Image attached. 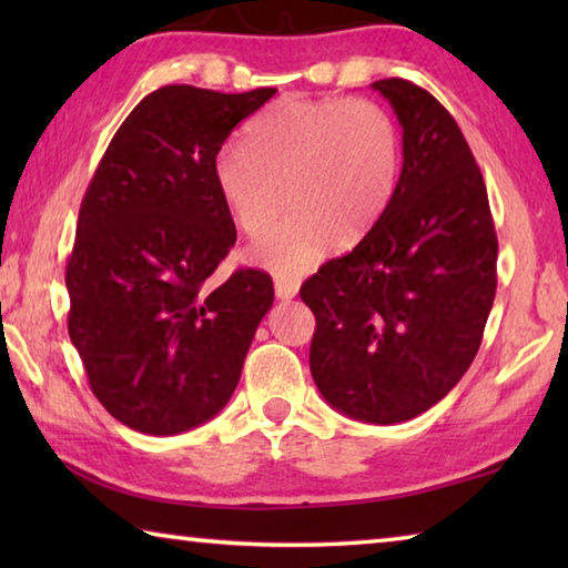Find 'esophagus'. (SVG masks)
<instances>
[{
	"label": "esophagus",
	"mask_w": 568,
	"mask_h": 568,
	"mask_svg": "<svg viewBox=\"0 0 568 568\" xmlns=\"http://www.w3.org/2000/svg\"><path fill=\"white\" fill-rule=\"evenodd\" d=\"M297 293V283L287 281V277H277L275 281V297L277 301H293Z\"/></svg>",
	"instance_id": "1"
}]
</instances>
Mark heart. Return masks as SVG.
Segmentation results:
<instances>
[{"label": "heart", "mask_w": 568, "mask_h": 568, "mask_svg": "<svg viewBox=\"0 0 568 568\" xmlns=\"http://www.w3.org/2000/svg\"><path fill=\"white\" fill-rule=\"evenodd\" d=\"M400 172V134L381 104L361 98H285L250 122L243 140L220 148L213 178L235 225L265 230L250 261L283 277L311 273L335 243L353 245L386 213Z\"/></svg>", "instance_id": "obj_1"}]
</instances>
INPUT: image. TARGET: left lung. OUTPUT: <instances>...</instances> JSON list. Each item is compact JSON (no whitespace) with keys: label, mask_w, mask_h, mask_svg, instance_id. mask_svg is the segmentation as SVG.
Segmentation results:
<instances>
[{"label":"left lung","mask_w":568,"mask_h":568,"mask_svg":"<svg viewBox=\"0 0 568 568\" xmlns=\"http://www.w3.org/2000/svg\"><path fill=\"white\" fill-rule=\"evenodd\" d=\"M403 128V168L376 227L301 287L315 315L311 373L335 410L400 423L474 363L496 295L498 240L484 175L434 94L371 84Z\"/></svg>","instance_id":"obj_1"}]
</instances>
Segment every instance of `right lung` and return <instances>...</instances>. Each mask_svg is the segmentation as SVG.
<instances>
[{"label":"right lung","mask_w":568,"mask_h":568,"mask_svg":"<svg viewBox=\"0 0 568 568\" xmlns=\"http://www.w3.org/2000/svg\"><path fill=\"white\" fill-rule=\"evenodd\" d=\"M275 92L155 90L114 132L84 192L67 331L94 396L140 434L175 436L217 416L273 305L263 271L210 277L237 237L215 158Z\"/></svg>","instance_id":"right-lung-1"}]
</instances>
